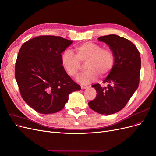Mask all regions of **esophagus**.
I'll return each instance as SVG.
<instances>
[{"instance_id": "obj_1", "label": "esophagus", "mask_w": 156, "mask_h": 156, "mask_svg": "<svg viewBox=\"0 0 156 156\" xmlns=\"http://www.w3.org/2000/svg\"><path fill=\"white\" fill-rule=\"evenodd\" d=\"M88 87H89L88 86H83V85H82V86H81L82 89H87V88H88Z\"/></svg>"}]
</instances>
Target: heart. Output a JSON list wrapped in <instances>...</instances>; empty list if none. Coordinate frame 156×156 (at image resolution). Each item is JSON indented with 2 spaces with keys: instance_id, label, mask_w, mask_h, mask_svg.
<instances>
[{
  "instance_id": "heart-1",
  "label": "heart",
  "mask_w": 156,
  "mask_h": 156,
  "mask_svg": "<svg viewBox=\"0 0 156 156\" xmlns=\"http://www.w3.org/2000/svg\"><path fill=\"white\" fill-rule=\"evenodd\" d=\"M74 51L75 54L69 51L64 52L62 55V64L70 76L76 77L82 69L81 63L87 62V71L77 78L78 81L82 84L93 82L98 74L102 77L107 76L114 67V52L99 44L83 43L75 47Z\"/></svg>"
}]
</instances>
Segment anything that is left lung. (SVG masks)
Segmentation results:
<instances>
[{"label":"left lung","mask_w":156,"mask_h":156,"mask_svg":"<svg viewBox=\"0 0 156 156\" xmlns=\"http://www.w3.org/2000/svg\"><path fill=\"white\" fill-rule=\"evenodd\" d=\"M109 46L114 52L115 62L103 83L93 85L97 97L88 103L89 108L100 114L111 115L123 109L136 91L139 83L141 61L135 45L128 39L117 35L98 37Z\"/></svg>","instance_id":"1"}]
</instances>
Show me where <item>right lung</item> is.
Here are the masks:
<instances>
[{
    "label": "right lung",
    "mask_w": 156,
    "mask_h": 156,
    "mask_svg": "<svg viewBox=\"0 0 156 156\" xmlns=\"http://www.w3.org/2000/svg\"><path fill=\"white\" fill-rule=\"evenodd\" d=\"M73 41L59 36H40L24 43L19 50L15 77L25 102L39 113L60 111L69 94L81 89L62 64V53Z\"/></svg>",
    "instance_id": "right-lung-1"
}]
</instances>
